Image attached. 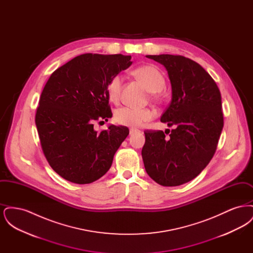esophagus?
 <instances>
[{
	"label": "esophagus",
	"mask_w": 253,
	"mask_h": 253,
	"mask_svg": "<svg viewBox=\"0 0 253 253\" xmlns=\"http://www.w3.org/2000/svg\"><path fill=\"white\" fill-rule=\"evenodd\" d=\"M138 132H139V130H137V129H133V128H131V129H130V134H131V135Z\"/></svg>",
	"instance_id": "obj_1"
}]
</instances>
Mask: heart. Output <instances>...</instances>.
Wrapping results in <instances>:
<instances>
[{
    "label": "heart",
    "instance_id": "b5f03b06",
    "mask_svg": "<svg viewBox=\"0 0 253 253\" xmlns=\"http://www.w3.org/2000/svg\"><path fill=\"white\" fill-rule=\"evenodd\" d=\"M133 73L137 76L148 89L155 95L161 91L165 86V78L157 67L153 65H142L134 69ZM123 84V77L121 75L114 76L107 85L109 98L117 102L120 100ZM156 116L154 110L150 108H137L132 106H123L115 113V120L121 125L130 127H140L145 122L152 121Z\"/></svg>",
    "mask_w": 253,
    "mask_h": 253
}]
</instances>
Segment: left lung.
I'll list each match as a JSON object with an SVG mask.
<instances>
[{
    "label": "left lung",
    "instance_id": "left-lung-1",
    "mask_svg": "<svg viewBox=\"0 0 253 253\" xmlns=\"http://www.w3.org/2000/svg\"><path fill=\"white\" fill-rule=\"evenodd\" d=\"M147 58L168 71L172 96L160 121L175 128L165 132L145 130L141 155L153 180L175 187L195 178L215 154L224 126L221 94L213 79L194 60L168 54Z\"/></svg>",
    "mask_w": 253,
    "mask_h": 253
}]
</instances>
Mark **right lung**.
Listing matches in <instances>:
<instances>
[{"label":"right lung","instance_id":"add662e5","mask_svg":"<svg viewBox=\"0 0 253 253\" xmlns=\"http://www.w3.org/2000/svg\"><path fill=\"white\" fill-rule=\"evenodd\" d=\"M132 57L86 53L52 73L37 108V130L49 165L65 180L89 184L103 176L129 134L125 126L96 132L112 118L107 85Z\"/></svg>","mask_w":253,"mask_h":253}]
</instances>
